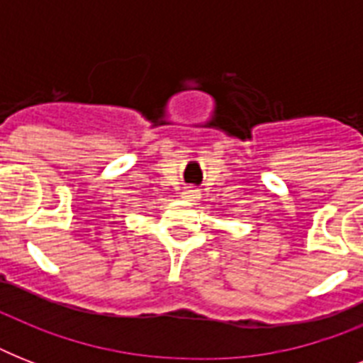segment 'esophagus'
Returning a JSON list of instances; mask_svg holds the SVG:
<instances>
[{"label": "esophagus", "instance_id": "obj_1", "mask_svg": "<svg viewBox=\"0 0 363 363\" xmlns=\"http://www.w3.org/2000/svg\"><path fill=\"white\" fill-rule=\"evenodd\" d=\"M181 196H182V199H184V201H198V199H199V192L196 190V188H186V190H184Z\"/></svg>", "mask_w": 363, "mask_h": 363}]
</instances>
